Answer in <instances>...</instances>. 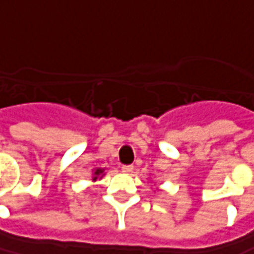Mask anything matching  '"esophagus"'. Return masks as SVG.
Masks as SVG:
<instances>
[{"mask_svg": "<svg viewBox=\"0 0 254 254\" xmlns=\"http://www.w3.org/2000/svg\"><path fill=\"white\" fill-rule=\"evenodd\" d=\"M122 172L124 173H132L133 172V166L132 165H124L122 166Z\"/></svg>", "mask_w": 254, "mask_h": 254, "instance_id": "34e87169", "label": "esophagus"}]
</instances>
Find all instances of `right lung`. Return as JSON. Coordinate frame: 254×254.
Segmentation results:
<instances>
[{"label":"right lung","instance_id":"right-lung-1","mask_svg":"<svg viewBox=\"0 0 254 254\" xmlns=\"http://www.w3.org/2000/svg\"><path fill=\"white\" fill-rule=\"evenodd\" d=\"M104 176V169H95L94 172V178H92V181H96V179H101Z\"/></svg>","mask_w":254,"mask_h":254}]
</instances>
